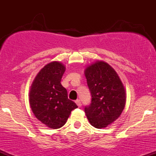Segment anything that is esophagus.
<instances>
[{
	"instance_id": "esophagus-1",
	"label": "esophagus",
	"mask_w": 156,
	"mask_h": 156,
	"mask_svg": "<svg viewBox=\"0 0 156 156\" xmlns=\"http://www.w3.org/2000/svg\"><path fill=\"white\" fill-rule=\"evenodd\" d=\"M76 103L77 105H78V107H80V106H81V103H80V100H77V101H76Z\"/></svg>"
}]
</instances>
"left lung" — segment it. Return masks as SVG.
<instances>
[{
    "label": "left lung",
    "instance_id": "obj_1",
    "mask_svg": "<svg viewBox=\"0 0 156 156\" xmlns=\"http://www.w3.org/2000/svg\"><path fill=\"white\" fill-rule=\"evenodd\" d=\"M92 94V103L85 107L86 116L94 128H105L121 115L126 92L117 73L103 61H96L84 70Z\"/></svg>",
    "mask_w": 156,
    "mask_h": 156
}]
</instances>
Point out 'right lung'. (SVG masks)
<instances>
[{
	"label": "right lung",
	"instance_id": "1",
	"mask_svg": "<svg viewBox=\"0 0 156 156\" xmlns=\"http://www.w3.org/2000/svg\"><path fill=\"white\" fill-rule=\"evenodd\" d=\"M66 67L54 61L46 64L36 76L29 92V103L37 119L53 129L62 128L73 109L78 108L68 99L61 80Z\"/></svg>",
	"mask_w": 156,
	"mask_h": 156
}]
</instances>
